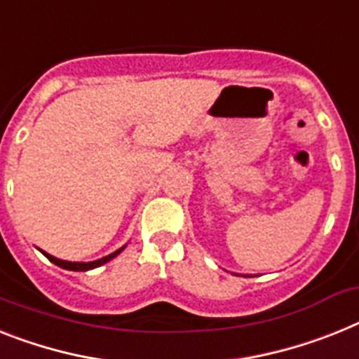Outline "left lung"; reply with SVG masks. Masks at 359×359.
Returning a JSON list of instances; mask_svg holds the SVG:
<instances>
[{
    "label": "left lung",
    "mask_w": 359,
    "mask_h": 359,
    "mask_svg": "<svg viewBox=\"0 0 359 359\" xmlns=\"http://www.w3.org/2000/svg\"><path fill=\"white\" fill-rule=\"evenodd\" d=\"M245 278H247V276H245ZM249 278H250V276H249Z\"/></svg>",
    "instance_id": "8db88e82"
}]
</instances>
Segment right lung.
Segmentation results:
<instances>
[{
	"mask_svg": "<svg viewBox=\"0 0 359 359\" xmlns=\"http://www.w3.org/2000/svg\"><path fill=\"white\" fill-rule=\"evenodd\" d=\"M127 245H123L121 249L114 250L112 254H109V256H103V258L96 259V262H65V259H60V258H54V256H50L48 252H45V250H41L45 256H47V259H50L54 265H57V267L61 269H67V271H76V272H85V271H92V269H96V267H101V265H105L107 262H110V259H114L116 256H118L121 250L125 249Z\"/></svg>",
	"mask_w": 359,
	"mask_h": 359,
	"instance_id": "right-lung-1",
	"label": "right lung"
}]
</instances>
